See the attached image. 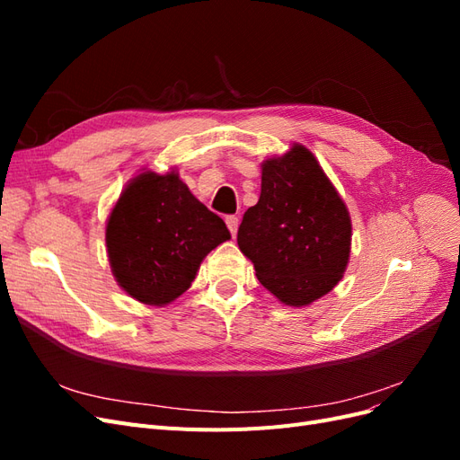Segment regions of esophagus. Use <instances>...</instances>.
Segmentation results:
<instances>
[{
	"mask_svg": "<svg viewBox=\"0 0 460 460\" xmlns=\"http://www.w3.org/2000/svg\"><path fill=\"white\" fill-rule=\"evenodd\" d=\"M226 226H228V230L232 232V235L235 238V234H238V226H240V220H238V217H235V215L226 217Z\"/></svg>",
	"mask_w": 460,
	"mask_h": 460,
	"instance_id": "34e87169",
	"label": "esophagus"
}]
</instances>
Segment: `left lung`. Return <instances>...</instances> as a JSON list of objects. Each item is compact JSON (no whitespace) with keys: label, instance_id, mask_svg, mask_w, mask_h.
<instances>
[{"label":"left lung","instance_id":"8db88e82","mask_svg":"<svg viewBox=\"0 0 460 460\" xmlns=\"http://www.w3.org/2000/svg\"><path fill=\"white\" fill-rule=\"evenodd\" d=\"M259 282L289 307L326 296L345 272L351 218L313 153L296 144L262 163L261 198L238 228Z\"/></svg>","mask_w":460,"mask_h":460}]
</instances>
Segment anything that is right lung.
Segmentation results:
<instances>
[{
  "label": "right lung",
  "instance_id": "1",
  "mask_svg": "<svg viewBox=\"0 0 460 460\" xmlns=\"http://www.w3.org/2000/svg\"><path fill=\"white\" fill-rule=\"evenodd\" d=\"M226 240L225 220L193 198L174 171L137 174L120 193L105 230L119 286L155 307L182 296L207 253Z\"/></svg>",
  "mask_w": 460,
  "mask_h": 460
}]
</instances>
